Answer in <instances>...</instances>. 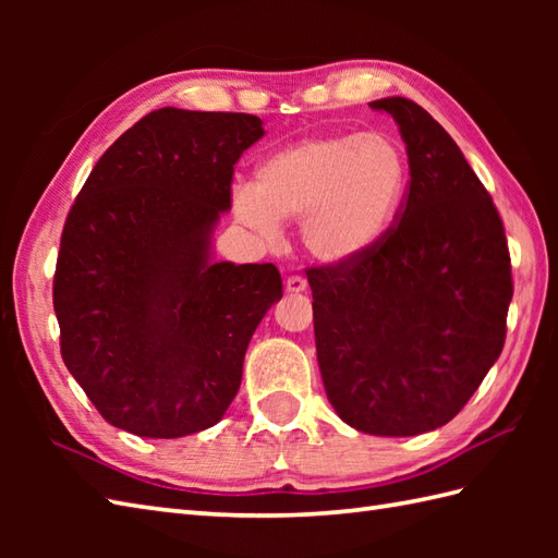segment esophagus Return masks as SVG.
Masks as SVG:
<instances>
[{"mask_svg": "<svg viewBox=\"0 0 558 558\" xmlns=\"http://www.w3.org/2000/svg\"><path fill=\"white\" fill-rule=\"evenodd\" d=\"M286 290L288 292H304L306 290V280L302 276H290L286 280Z\"/></svg>", "mask_w": 558, "mask_h": 558, "instance_id": "esophagus-1", "label": "esophagus"}]
</instances>
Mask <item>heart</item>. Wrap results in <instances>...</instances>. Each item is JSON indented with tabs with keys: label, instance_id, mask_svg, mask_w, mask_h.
Returning <instances> with one entry per match:
<instances>
[{
	"label": "heart",
	"instance_id": "1",
	"mask_svg": "<svg viewBox=\"0 0 558 558\" xmlns=\"http://www.w3.org/2000/svg\"><path fill=\"white\" fill-rule=\"evenodd\" d=\"M408 184L405 148L390 134L316 136L272 150L232 204L236 218L266 236L278 232V220H300L306 252L345 264L393 228Z\"/></svg>",
	"mask_w": 558,
	"mask_h": 558
}]
</instances>
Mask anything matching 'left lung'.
<instances>
[{"label": "left lung", "instance_id": "8db88e82", "mask_svg": "<svg viewBox=\"0 0 558 558\" xmlns=\"http://www.w3.org/2000/svg\"><path fill=\"white\" fill-rule=\"evenodd\" d=\"M369 108L396 120L410 189L374 248L306 270L316 357L342 422L417 436L453 420L499 360L511 256L499 210L446 129L408 98Z\"/></svg>", "mask_w": 558, "mask_h": 558}]
</instances>
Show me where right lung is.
Here are the masks:
<instances>
[{
	"instance_id": "right-lung-1",
	"label": "right lung",
	"mask_w": 558,
	"mask_h": 558,
	"mask_svg": "<svg viewBox=\"0 0 558 558\" xmlns=\"http://www.w3.org/2000/svg\"><path fill=\"white\" fill-rule=\"evenodd\" d=\"M260 136L254 114L156 110L102 153L69 210L52 288L59 345L117 429L204 432L240 390L282 280L272 264L213 260L210 244L234 162Z\"/></svg>"
}]
</instances>
